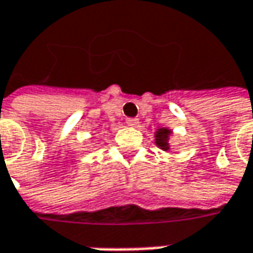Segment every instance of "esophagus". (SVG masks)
Here are the masks:
<instances>
[{
    "label": "esophagus",
    "instance_id": "1",
    "mask_svg": "<svg viewBox=\"0 0 253 253\" xmlns=\"http://www.w3.org/2000/svg\"><path fill=\"white\" fill-rule=\"evenodd\" d=\"M138 122H139L138 118H126V124H128L129 126H136V125H138Z\"/></svg>",
    "mask_w": 253,
    "mask_h": 253
}]
</instances>
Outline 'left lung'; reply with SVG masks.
Returning <instances> with one entry per match:
<instances>
[{"mask_svg": "<svg viewBox=\"0 0 253 253\" xmlns=\"http://www.w3.org/2000/svg\"><path fill=\"white\" fill-rule=\"evenodd\" d=\"M170 131L169 129H167V128H161L157 131V135H155V138H157V145L161 146L164 151H168L169 149V145H168V136H169Z\"/></svg>", "mask_w": 253, "mask_h": 253, "instance_id": "8db88e82", "label": "left lung"}]
</instances>
